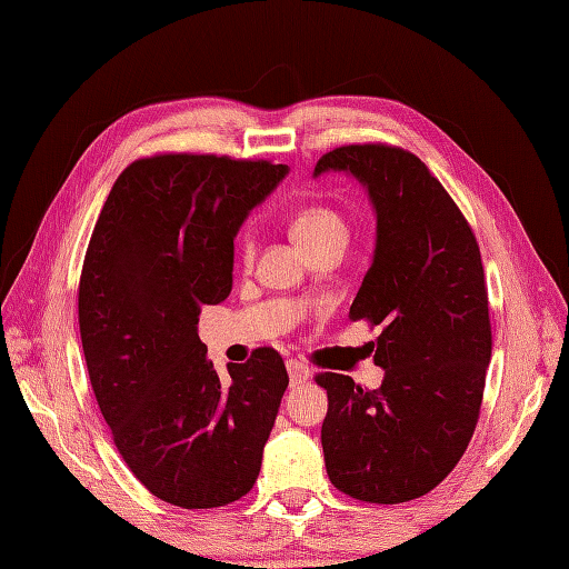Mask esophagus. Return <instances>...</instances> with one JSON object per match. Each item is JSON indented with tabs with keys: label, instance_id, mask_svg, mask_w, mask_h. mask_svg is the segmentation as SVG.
I'll return each instance as SVG.
<instances>
[{
	"label": "esophagus",
	"instance_id": "1",
	"mask_svg": "<svg viewBox=\"0 0 569 569\" xmlns=\"http://www.w3.org/2000/svg\"><path fill=\"white\" fill-rule=\"evenodd\" d=\"M286 368H288V377H290V385H302V382H308L310 380V368L305 366L302 360H286Z\"/></svg>",
	"mask_w": 569,
	"mask_h": 569
}]
</instances>
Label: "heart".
<instances>
[{"instance_id":"obj_1","label":"heart","mask_w":569,"mask_h":569,"mask_svg":"<svg viewBox=\"0 0 569 569\" xmlns=\"http://www.w3.org/2000/svg\"><path fill=\"white\" fill-rule=\"evenodd\" d=\"M293 238L300 242L305 252H312L317 247L329 242H346L348 228L343 218L329 207H305L300 209L293 221H290ZM240 254L244 261H250L254 254V236L252 230H244L240 236Z\"/></svg>"}]
</instances>
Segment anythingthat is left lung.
<instances>
[{
  "instance_id": "1",
  "label": "left lung",
  "mask_w": 569,
  "mask_h": 569,
  "mask_svg": "<svg viewBox=\"0 0 569 569\" xmlns=\"http://www.w3.org/2000/svg\"><path fill=\"white\" fill-rule=\"evenodd\" d=\"M351 172L377 213L372 264L348 317L372 343L380 389L319 372L322 449L333 488L397 505L440 486L469 447L492 351L488 290L471 226L428 166L387 143L339 146L315 166Z\"/></svg>"
}]
</instances>
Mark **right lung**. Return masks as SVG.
<instances>
[{
  "instance_id": "obj_1",
  "label": "right lung",
  "mask_w": 569,
  "mask_h": 569,
  "mask_svg": "<svg viewBox=\"0 0 569 569\" xmlns=\"http://www.w3.org/2000/svg\"><path fill=\"white\" fill-rule=\"evenodd\" d=\"M286 172L209 153L139 158L96 221L79 281L86 368L114 447L163 502L223 507L259 476L283 358L257 348L218 375L197 325L228 298L232 240Z\"/></svg>"
}]
</instances>
